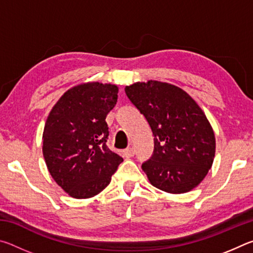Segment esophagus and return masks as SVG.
<instances>
[{
  "label": "esophagus",
  "mask_w": 253,
  "mask_h": 253,
  "mask_svg": "<svg viewBox=\"0 0 253 253\" xmlns=\"http://www.w3.org/2000/svg\"><path fill=\"white\" fill-rule=\"evenodd\" d=\"M134 154H135V149L132 147H128V148L124 149V151H123V155H124V157H126V158L132 157V156H134Z\"/></svg>",
  "instance_id": "1"
}]
</instances>
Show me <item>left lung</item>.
Segmentation results:
<instances>
[{"instance_id": "left-lung-1", "label": "left lung", "mask_w": 253, "mask_h": 253, "mask_svg": "<svg viewBox=\"0 0 253 253\" xmlns=\"http://www.w3.org/2000/svg\"><path fill=\"white\" fill-rule=\"evenodd\" d=\"M125 92L153 131V155L142 164L149 182L173 194L193 190L207 176L215 154V137L203 110L168 83H136Z\"/></svg>"}]
</instances>
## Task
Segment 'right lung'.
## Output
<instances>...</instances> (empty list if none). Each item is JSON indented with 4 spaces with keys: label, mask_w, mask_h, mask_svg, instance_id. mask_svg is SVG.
Returning a JSON list of instances; mask_svg holds the SVG:
<instances>
[{
    "label": "right lung",
    "mask_w": 253,
    "mask_h": 253,
    "mask_svg": "<svg viewBox=\"0 0 253 253\" xmlns=\"http://www.w3.org/2000/svg\"><path fill=\"white\" fill-rule=\"evenodd\" d=\"M118 87L88 83L63 93L43 130V157L51 176L76 199L97 195L111 181L123 157L107 146L106 117L118 98Z\"/></svg>",
    "instance_id": "obj_1"
}]
</instances>
